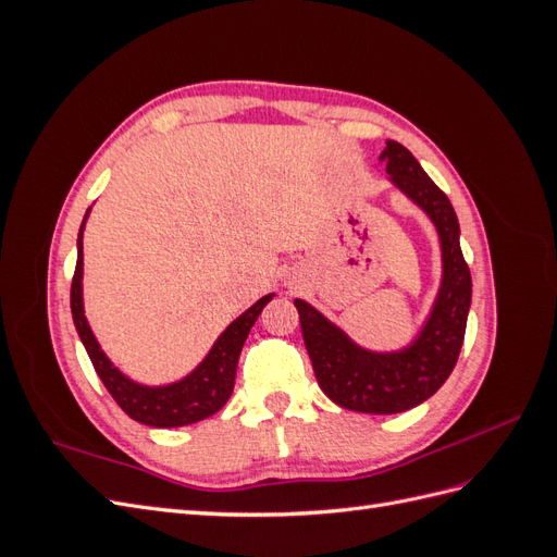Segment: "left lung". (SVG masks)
<instances>
[{"label":"left lung","instance_id":"1","mask_svg":"<svg viewBox=\"0 0 557 557\" xmlns=\"http://www.w3.org/2000/svg\"><path fill=\"white\" fill-rule=\"evenodd\" d=\"M379 160L391 181L430 215L440 232L444 278L425 327L404 350L372 352L352 344L305 299H295V307L323 393L350 411L399 413L440 391L458 362L471 305V274L462 258L458 215L448 197L401 144L387 141Z\"/></svg>","mask_w":557,"mask_h":557}]
</instances>
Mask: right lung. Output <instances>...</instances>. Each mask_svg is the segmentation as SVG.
<instances>
[{
    "label": "right lung",
    "mask_w": 557,
    "mask_h": 557,
    "mask_svg": "<svg viewBox=\"0 0 557 557\" xmlns=\"http://www.w3.org/2000/svg\"><path fill=\"white\" fill-rule=\"evenodd\" d=\"M88 218V213H86ZM83 218V225H86ZM83 225L78 230V258L72 278V315L74 325L81 336L83 346H86L88 356L92 360V367L97 376L102 379L107 391L115 399L129 418L137 423L150 425V428H181L197 423L221 411L225 401L230 399L234 391V376H237V362L239 352L244 348L246 336L250 327L256 325L258 315L262 313L264 305L274 295H264L258 299L248 311H244L234 323L218 336V342L209 350L193 374L185 376L178 383L148 387L129 381L125 374L117 372L111 364V360L99 348L92 330L88 327L86 313H83V293H81V278H83Z\"/></svg>",
    "instance_id": "obj_1"
}]
</instances>
